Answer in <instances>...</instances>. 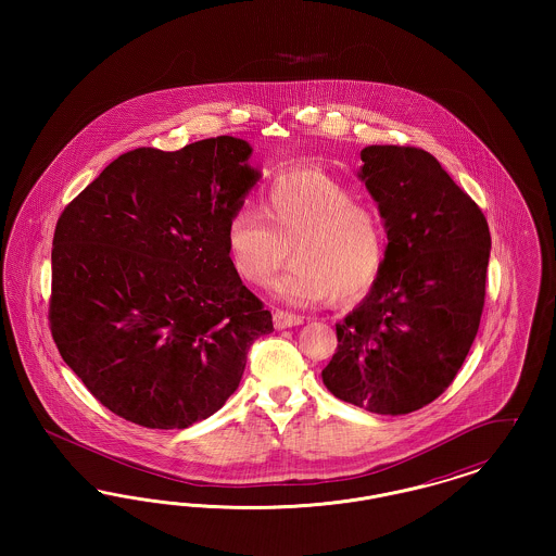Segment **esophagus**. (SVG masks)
I'll list each match as a JSON object with an SVG mask.
<instances>
[{
	"label": "esophagus",
	"mask_w": 556,
	"mask_h": 556,
	"mask_svg": "<svg viewBox=\"0 0 556 556\" xmlns=\"http://www.w3.org/2000/svg\"><path fill=\"white\" fill-rule=\"evenodd\" d=\"M273 323L277 329H288V327H298L304 323V317H298L293 313H286V311H275L273 313Z\"/></svg>",
	"instance_id": "esophagus-1"
}]
</instances>
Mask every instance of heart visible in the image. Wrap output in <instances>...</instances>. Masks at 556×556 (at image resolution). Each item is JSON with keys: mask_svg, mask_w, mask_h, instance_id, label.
I'll list each match as a JSON object with an SVG mask.
<instances>
[{"mask_svg": "<svg viewBox=\"0 0 556 556\" xmlns=\"http://www.w3.org/2000/svg\"><path fill=\"white\" fill-rule=\"evenodd\" d=\"M227 250L233 270L256 288L270 283L291 250L293 266L275 283L288 304L313 306L331 295L352 304L375 286L388 238L375 208L329 175L306 168L275 177L263 212L239 206L229 216Z\"/></svg>", "mask_w": 556, "mask_h": 556, "instance_id": "1", "label": "heart"}]
</instances>
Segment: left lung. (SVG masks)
Instances as JSON below:
<instances>
[{
    "label": "left lung",
    "mask_w": 556,
    "mask_h": 556,
    "mask_svg": "<svg viewBox=\"0 0 556 556\" xmlns=\"http://www.w3.org/2000/svg\"><path fill=\"white\" fill-rule=\"evenodd\" d=\"M361 160L388 233L386 263L336 323L338 350L320 377L354 406L406 415L440 396L471 350L492 239L483 212L429 152L367 146Z\"/></svg>",
    "instance_id": "8db88e82"
}]
</instances>
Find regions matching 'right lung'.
I'll list each match as a JSON object with an SVG mask.
<instances>
[{
	"mask_svg": "<svg viewBox=\"0 0 556 556\" xmlns=\"http://www.w3.org/2000/svg\"><path fill=\"white\" fill-rule=\"evenodd\" d=\"M220 135L110 162L58 218L53 342L108 410L150 429L208 419L273 317L233 270L229 216L261 179Z\"/></svg>",
	"mask_w": 556,
	"mask_h": 556,
	"instance_id": "obj_1",
	"label": "right lung"
}]
</instances>
